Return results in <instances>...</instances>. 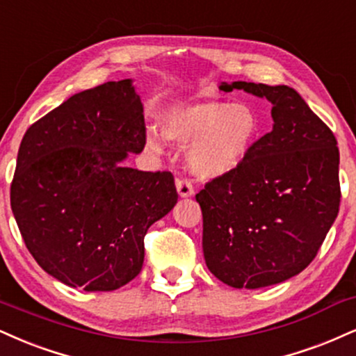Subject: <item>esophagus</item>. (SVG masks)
<instances>
[{"instance_id":"1","label":"esophagus","mask_w":356,"mask_h":356,"mask_svg":"<svg viewBox=\"0 0 356 356\" xmlns=\"http://www.w3.org/2000/svg\"><path fill=\"white\" fill-rule=\"evenodd\" d=\"M175 187H177L179 195L184 197V199L194 195V187H192V184L187 181V179H177V181H175Z\"/></svg>"}]
</instances>
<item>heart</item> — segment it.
Segmentation results:
<instances>
[{"label": "heart", "mask_w": 356, "mask_h": 356, "mask_svg": "<svg viewBox=\"0 0 356 356\" xmlns=\"http://www.w3.org/2000/svg\"><path fill=\"white\" fill-rule=\"evenodd\" d=\"M161 134L179 147L189 145L187 170L200 181H212L245 159L260 134V121L254 108L243 102L209 101L170 109L161 119ZM145 145L159 152L161 137L149 132Z\"/></svg>", "instance_id": "1"}]
</instances>
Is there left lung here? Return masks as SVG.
<instances>
[{
    "mask_svg": "<svg viewBox=\"0 0 356 356\" xmlns=\"http://www.w3.org/2000/svg\"><path fill=\"white\" fill-rule=\"evenodd\" d=\"M272 102L273 127L241 164L195 195L207 268L234 289L298 275L322 247L340 207V152L333 132L289 86L235 81Z\"/></svg>",
    "mask_w": 356,
    "mask_h": 356,
    "instance_id": "8db88e82",
    "label": "left lung"
}]
</instances>
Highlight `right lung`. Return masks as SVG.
I'll return each mask as SVG.
<instances>
[{"instance_id": "right-lung-1", "label": "right lung", "mask_w": 356, "mask_h": 356, "mask_svg": "<svg viewBox=\"0 0 356 356\" xmlns=\"http://www.w3.org/2000/svg\"><path fill=\"white\" fill-rule=\"evenodd\" d=\"M132 79L78 92L21 140L11 209L28 250L56 280L86 292L129 284L144 235L177 202L174 175L124 165L145 144Z\"/></svg>"}]
</instances>
